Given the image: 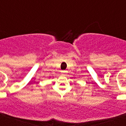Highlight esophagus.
<instances>
[{
  "label": "esophagus",
  "instance_id": "1",
  "mask_svg": "<svg viewBox=\"0 0 126 126\" xmlns=\"http://www.w3.org/2000/svg\"><path fill=\"white\" fill-rule=\"evenodd\" d=\"M62 73H67V71H62Z\"/></svg>",
  "mask_w": 126,
  "mask_h": 126
}]
</instances>
